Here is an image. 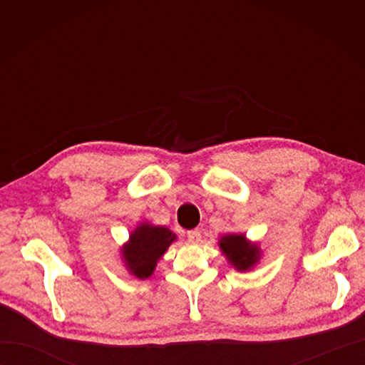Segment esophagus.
<instances>
[{
  "label": "esophagus",
  "mask_w": 365,
  "mask_h": 365,
  "mask_svg": "<svg viewBox=\"0 0 365 365\" xmlns=\"http://www.w3.org/2000/svg\"><path fill=\"white\" fill-rule=\"evenodd\" d=\"M187 237H188V240L191 243H199L200 242V230H197V229H192V230H188L187 232Z\"/></svg>",
  "instance_id": "1"
}]
</instances>
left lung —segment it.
<instances>
[{
	"label": "left lung",
	"mask_w": 365,
	"mask_h": 365,
	"mask_svg": "<svg viewBox=\"0 0 365 365\" xmlns=\"http://www.w3.org/2000/svg\"><path fill=\"white\" fill-rule=\"evenodd\" d=\"M220 247L227 262L238 271L251 269L260 260L259 245L247 242L243 234H229L220 240Z\"/></svg>",
	"instance_id": "8db88e82"
}]
</instances>
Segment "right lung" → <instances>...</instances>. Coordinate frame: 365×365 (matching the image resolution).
Masks as SVG:
<instances>
[{"label":"right lung","instance_id":"add662e5","mask_svg":"<svg viewBox=\"0 0 365 365\" xmlns=\"http://www.w3.org/2000/svg\"><path fill=\"white\" fill-rule=\"evenodd\" d=\"M177 240L174 232L165 226L141 222L131 232L128 242L122 246V257L133 276L147 279L153 274L157 262Z\"/></svg>","mask_w":365,"mask_h":365}]
</instances>
